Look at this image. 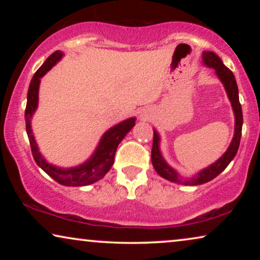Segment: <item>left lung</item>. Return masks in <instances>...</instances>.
Segmentation results:
<instances>
[{
	"mask_svg": "<svg viewBox=\"0 0 260 260\" xmlns=\"http://www.w3.org/2000/svg\"><path fill=\"white\" fill-rule=\"evenodd\" d=\"M202 59H204L205 65L208 67H213L215 70L216 74L220 78V80L222 81L223 86L226 88L227 95H229L231 103H232V108L234 111V116H236V130H234V137L232 140V143L227 149V151L220 157L215 163H213L212 166H209L208 168H206L191 177L189 180H182L181 176L177 174L175 170L167 165L163 159L161 152H159L158 148V142L159 137L156 131H154V140H152V148H151V162L152 166L156 172L165 179L172 181L175 183L186 184V186H198V184H202L208 182L219 175L220 173L223 172L227 166L230 165V162L232 161L236 156L238 148L240 144V137H241V129H243V110H241V105L239 102V93H238V86L236 78L232 71L227 69L223 65L221 59L219 58L215 53L213 52H204L202 54Z\"/></svg>",
	"mask_w": 260,
	"mask_h": 260,
	"instance_id": "1",
	"label": "left lung"
}]
</instances>
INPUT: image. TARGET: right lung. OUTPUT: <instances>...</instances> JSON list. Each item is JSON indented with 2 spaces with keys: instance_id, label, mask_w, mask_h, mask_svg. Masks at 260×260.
Here are the masks:
<instances>
[{
  "instance_id": "right-lung-1",
  "label": "right lung",
  "mask_w": 260,
  "mask_h": 260,
  "mask_svg": "<svg viewBox=\"0 0 260 260\" xmlns=\"http://www.w3.org/2000/svg\"><path fill=\"white\" fill-rule=\"evenodd\" d=\"M62 53L60 51H55L53 54H51L46 59L40 69L35 72L33 79H31L29 84V88H28V95H27V105L26 111H24V119H26V131L29 138L31 155L37 162V165L47 173L53 180L63 186H73V187H80V186H87L98 181L102 177H104L106 173L111 169V167L115 162V154L117 150V147L122 142V140L125 137V135L133 129L135 125V118H129L124 122L117 124L111 129L106 131L104 136L102 137L101 142H99L98 148L95 149L94 154L91 156L88 159L79 167L70 169H62L56 168V167L49 165L42 157L40 152H39L38 145L35 143L33 133L30 129V118L33 113L38 108V95H39V85H40V78L44 77L47 71L52 69L56 62L61 59Z\"/></svg>"
}]
</instances>
